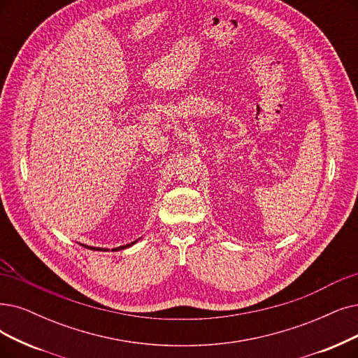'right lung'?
<instances>
[{
  "label": "right lung",
  "instance_id": "1",
  "mask_svg": "<svg viewBox=\"0 0 358 358\" xmlns=\"http://www.w3.org/2000/svg\"><path fill=\"white\" fill-rule=\"evenodd\" d=\"M136 241H134V242H131V244H127V245H123V247H119V248H113L111 251H119V250H124V248H127V247H131V245H134ZM85 248H91V250H96V251H107V250H104V248H94V247H87L85 245Z\"/></svg>",
  "mask_w": 358,
  "mask_h": 358
}]
</instances>
